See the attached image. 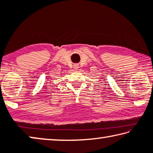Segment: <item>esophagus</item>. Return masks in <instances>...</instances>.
I'll list each match as a JSON object with an SVG mask.
<instances>
[{"label":"esophagus","instance_id":"esophagus-1","mask_svg":"<svg viewBox=\"0 0 153 153\" xmlns=\"http://www.w3.org/2000/svg\"><path fill=\"white\" fill-rule=\"evenodd\" d=\"M79 65H77V64H75V65H74V69H76V70H77L79 69Z\"/></svg>","mask_w":153,"mask_h":153}]
</instances>
